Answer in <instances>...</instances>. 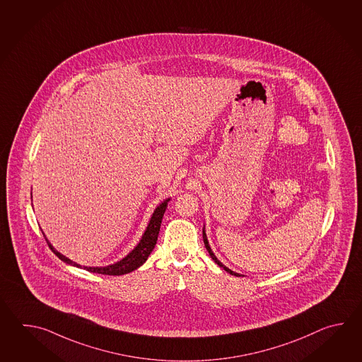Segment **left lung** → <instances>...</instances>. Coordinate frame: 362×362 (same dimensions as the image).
Masks as SVG:
<instances>
[{
	"label": "left lung",
	"mask_w": 362,
	"mask_h": 362,
	"mask_svg": "<svg viewBox=\"0 0 362 362\" xmlns=\"http://www.w3.org/2000/svg\"><path fill=\"white\" fill-rule=\"evenodd\" d=\"M203 240H204V246H206V248H207L208 254H209V256H211V257L215 260L216 264H217L220 268H223L225 272L230 273L231 276H237V277H238V273H235V272H233V270L229 269V268H226L225 265H223L221 262L217 260V257H216L215 254H214V252H212V250H211V247H209V245H208L207 235H206L204 230H203Z\"/></svg>",
	"instance_id": "obj_1"
}]
</instances>
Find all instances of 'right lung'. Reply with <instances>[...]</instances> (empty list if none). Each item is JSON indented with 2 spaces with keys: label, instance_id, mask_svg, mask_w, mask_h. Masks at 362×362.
Segmentation results:
<instances>
[{
  "label": "right lung",
  "instance_id": "add662e5",
  "mask_svg": "<svg viewBox=\"0 0 362 362\" xmlns=\"http://www.w3.org/2000/svg\"><path fill=\"white\" fill-rule=\"evenodd\" d=\"M167 203H168V199L165 200V202H163L162 204H159L158 208L155 209L153 217H151V220H150V223H148V226H147L146 231H145V234L142 235V239L139 240L137 247H136L127 257H124L123 260L116 262L114 265H108V267H103V268H90V267L88 268V267H84V269L88 270V272H92V273L106 274V276H122V274L131 273L133 270L139 268L144 262H146L148 255L151 254V251L154 250L155 245H156L159 230H160L163 215H164V212H165V209H167ZM44 237H45V235H44ZM47 245L50 247V250L61 259L62 262H67V264H71V265H75V267H78L76 262H71L66 256H63V255L59 254L58 251H55L53 246H52L49 242H47Z\"/></svg>",
  "mask_w": 362,
  "mask_h": 362
}]
</instances>
